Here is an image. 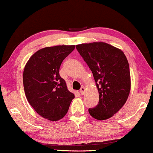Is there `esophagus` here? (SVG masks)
<instances>
[{"label": "esophagus", "instance_id": "1", "mask_svg": "<svg viewBox=\"0 0 153 153\" xmlns=\"http://www.w3.org/2000/svg\"><path fill=\"white\" fill-rule=\"evenodd\" d=\"M85 88L84 87H81V89H80V93L81 95H83L85 94Z\"/></svg>", "mask_w": 153, "mask_h": 153}]
</instances>
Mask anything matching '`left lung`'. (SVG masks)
I'll return each instance as SVG.
<instances>
[{
    "label": "left lung",
    "mask_w": 153,
    "mask_h": 153,
    "mask_svg": "<svg viewBox=\"0 0 153 153\" xmlns=\"http://www.w3.org/2000/svg\"><path fill=\"white\" fill-rule=\"evenodd\" d=\"M76 48L91 69L99 92V103L89 108L99 120L110 118L126 102L131 88L129 63L123 51L107 43L81 44Z\"/></svg>",
    "instance_id": "obj_1"
}]
</instances>
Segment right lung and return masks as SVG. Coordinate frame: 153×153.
<instances>
[{
	"instance_id": "add662e5",
	"label": "right lung",
	"mask_w": 153,
	"mask_h": 153,
	"mask_svg": "<svg viewBox=\"0 0 153 153\" xmlns=\"http://www.w3.org/2000/svg\"><path fill=\"white\" fill-rule=\"evenodd\" d=\"M75 45L43 48L27 62L23 83L29 104L42 118L57 121L65 116L74 95L59 74L60 65Z\"/></svg>"
}]
</instances>
